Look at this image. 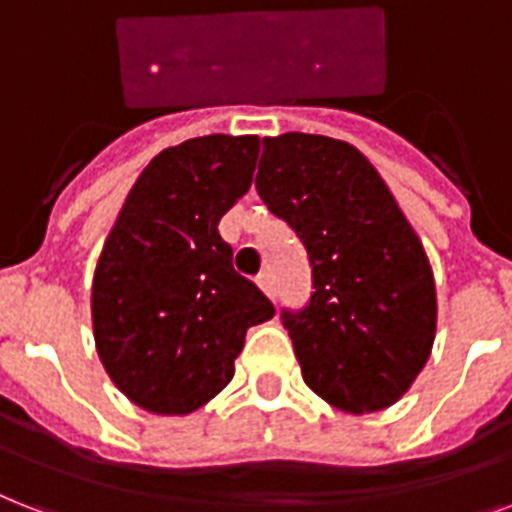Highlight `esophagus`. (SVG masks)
Wrapping results in <instances>:
<instances>
[{
  "label": "esophagus",
  "mask_w": 512,
  "mask_h": 512,
  "mask_svg": "<svg viewBox=\"0 0 512 512\" xmlns=\"http://www.w3.org/2000/svg\"><path fill=\"white\" fill-rule=\"evenodd\" d=\"M257 286H260L270 299H273L276 289H273V278H270V273H260V276H257Z\"/></svg>",
  "instance_id": "esophagus-1"
}]
</instances>
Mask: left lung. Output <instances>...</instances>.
<instances>
[{"instance_id": "left-lung-1", "label": "left lung", "mask_w": 512, "mask_h": 512, "mask_svg": "<svg viewBox=\"0 0 512 512\" xmlns=\"http://www.w3.org/2000/svg\"><path fill=\"white\" fill-rule=\"evenodd\" d=\"M263 147L257 194L292 226L313 268L310 302L281 310L302 378L339 410H384L434 344L436 289L421 239L347 141L284 134Z\"/></svg>"}]
</instances>
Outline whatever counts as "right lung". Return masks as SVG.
Here are the masks:
<instances>
[{"label": "right lung", "instance_id": "add662e5", "mask_svg": "<svg viewBox=\"0 0 512 512\" xmlns=\"http://www.w3.org/2000/svg\"><path fill=\"white\" fill-rule=\"evenodd\" d=\"M257 136L162 149L128 191L94 273L99 360L134 405L186 415L234 378L249 326L276 307L234 270L220 218L252 184Z\"/></svg>", "mask_w": 512, "mask_h": 512}]
</instances>
